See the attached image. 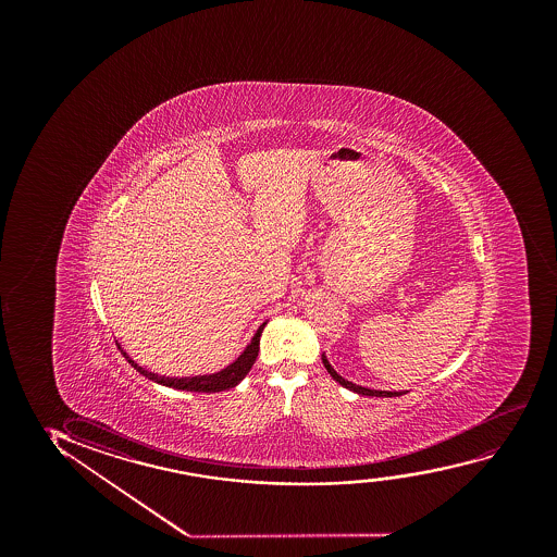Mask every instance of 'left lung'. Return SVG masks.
Listing matches in <instances>:
<instances>
[{
    "label": "left lung",
    "instance_id": "8db88e82",
    "mask_svg": "<svg viewBox=\"0 0 557 557\" xmlns=\"http://www.w3.org/2000/svg\"><path fill=\"white\" fill-rule=\"evenodd\" d=\"M321 361H323V366H325V369H327V373L335 379L341 386H344V388L351 389V392H356V394H359V396H373V397H397V396H404V394H407V392H386V389H371L366 388V386H359V384H354V382L346 381V379H343L341 374L336 373L335 369L331 367V363H329L327 356L325 354H321Z\"/></svg>",
    "mask_w": 557,
    "mask_h": 557
}]
</instances>
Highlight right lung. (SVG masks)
Wrapping results in <instances>:
<instances>
[{"label":"right lung","mask_w":557,"mask_h":557,"mask_svg":"<svg viewBox=\"0 0 557 557\" xmlns=\"http://www.w3.org/2000/svg\"><path fill=\"white\" fill-rule=\"evenodd\" d=\"M264 327H267V321L257 329V333L252 336L251 343L247 344V348L239 354V358H237L236 361H232L228 367H224V369L216 371V373L196 374V376H161V374L152 373V371H148L145 367L138 366L137 361H133V359L129 358V354L122 350V344H117V348L122 350L123 358L127 359L131 367H135L138 373L146 376V379L158 382L161 386H168V388L186 389V392H203V394L209 392V394H211V392H222V389L234 388L239 382L244 381L245 374L251 371L252 363H255V359L259 356L260 335H262Z\"/></svg>","instance_id":"add662e5"}]
</instances>
